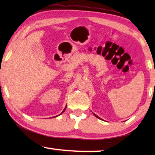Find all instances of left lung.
Wrapping results in <instances>:
<instances>
[{
    "instance_id": "obj_1",
    "label": "left lung",
    "mask_w": 155,
    "mask_h": 155,
    "mask_svg": "<svg viewBox=\"0 0 155 155\" xmlns=\"http://www.w3.org/2000/svg\"><path fill=\"white\" fill-rule=\"evenodd\" d=\"M94 115H95V116H96V117H98V119H101V117H99L98 116V115H96V114H94ZM101 120H102V119H101Z\"/></svg>"
}]
</instances>
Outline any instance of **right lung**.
<instances>
[{"label": "right lung", "mask_w": 155, "mask_h": 155, "mask_svg": "<svg viewBox=\"0 0 155 155\" xmlns=\"http://www.w3.org/2000/svg\"><path fill=\"white\" fill-rule=\"evenodd\" d=\"M65 109H66V107H65V109H64V111H63L61 112V114H63V113H64V112L65 111ZM61 114H60V115H61ZM57 116H58V115H57Z\"/></svg>", "instance_id": "1"}]
</instances>
